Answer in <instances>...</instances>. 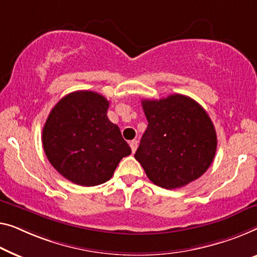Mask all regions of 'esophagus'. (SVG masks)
I'll list each match as a JSON object with an SVG mask.
<instances>
[{
	"instance_id": "esophagus-1",
	"label": "esophagus",
	"mask_w": 257,
	"mask_h": 257,
	"mask_svg": "<svg viewBox=\"0 0 257 257\" xmlns=\"http://www.w3.org/2000/svg\"><path fill=\"white\" fill-rule=\"evenodd\" d=\"M129 145H130V149H132L133 153L135 152V151H136V149H137V141H136V140L130 141V142H129Z\"/></svg>"
}]
</instances>
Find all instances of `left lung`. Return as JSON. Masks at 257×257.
Listing matches in <instances>:
<instances>
[{
	"label": "left lung",
	"instance_id": "8db88e82",
	"mask_svg": "<svg viewBox=\"0 0 257 257\" xmlns=\"http://www.w3.org/2000/svg\"><path fill=\"white\" fill-rule=\"evenodd\" d=\"M142 107L149 124L135 159L151 182L175 189L204 174L217 150L216 130L204 108L183 94L143 99Z\"/></svg>",
	"mask_w": 257,
	"mask_h": 257
}]
</instances>
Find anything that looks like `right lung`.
<instances>
[{"label": "right lung", "instance_id": "obj_1", "mask_svg": "<svg viewBox=\"0 0 257 257\" xmlns=\"http://www.w3.org/2000/svg\"><path fill=\"white\" fill-rule=\"evenodd\" d=\"M109 101L93 91L67 94L53 107L43 129V147L52 166L79 186L112 178L132 149L107 117Z\"/></svg>", "mask_w": 257, "mask_h": 257}]
</instances>
